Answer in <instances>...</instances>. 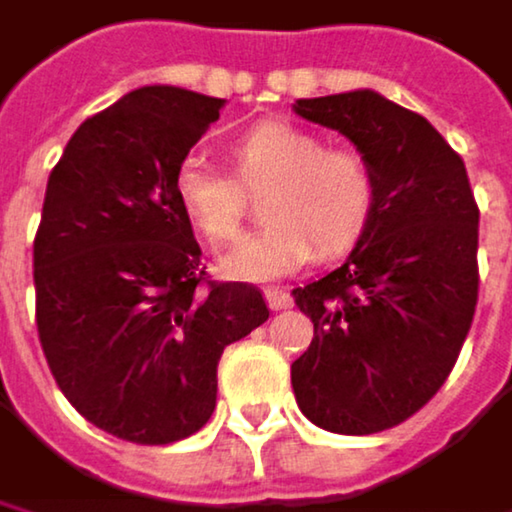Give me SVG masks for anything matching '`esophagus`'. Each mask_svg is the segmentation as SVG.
Returning <instances> with one entry per match:
<instances>
[{
  "instance_id": "esophagus-1",
  "label": "esophagus",
  "mask_w": 512,
  "mask_h": 512,
  "mask_svg": "<svg viewBox=\"0 0 512 512\" xmlns=\"http://www.w3.org/2000/svg\"><path fill=\"white\" fill-rule=\"evenodd\" d=\"M267 306L273 309V312H285V309H291L294 306V300H291V294L288 291H279V288H267Z\"/></svg>"
}]
</instances>
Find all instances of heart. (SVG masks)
<instances>
[{
	"instance_id": "1",
	"label": "heart",
	"mask_w": 512,
	"mask_h": 512,
	"mask_svg": "<svg viewBox=\"0 0 512 512\" xmlns=\"http://www.w3.org/2000/svg\"><path fill=\"white\" fill-rule=\"evenodd\" d=\"M239 179L200 155L179 161L173 194L182 215L212 242L239 233L245 191L270 185L264 194L261 230L248 233L218 261L230 282H276L321 254L348 251L366 230L375 209V173L363 152L327 146L315 131L267 119L242 131L233 143Z\"/></svg>"
}]
</instances>
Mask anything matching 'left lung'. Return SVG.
Returning a JSON list of instances; mask_svg holds the SVG:
<instances>
[{"label":"left lung","instance_id":"1","mask_svg":"<svg viewBox=\"0 0 512 512\" xmlns=\"http://www.w3.org/2000/svg\"><path fill=\"white\" fill-rule=\"evenodd\" d=\"M294 113L345 134L375 173V209L345 264L291 291L315 324L291 366L294 396L327 432H384L456 366L477 309L480 212L465 161L381 92L297 98Z\"/></svg>","mask_w":512,"mask_h":512}]
</instances>
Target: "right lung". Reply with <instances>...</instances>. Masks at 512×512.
I'll return each instance as SVG.
<instances>
[{
    "label": "right lung",
    "instance_id": "obj_1",
    "mask_svg": "<svg viewBox=\"0 0 512 512\" xmlns=\"http://www.w3.org/2000/svg\"><path fill=\"white\" fill-rule=\"evenodd\" d=\"M224 98L140 86L86 119L47 179L35 321L65 399L131 444H173L215 411L218 360L270 318L258 288H197L173 173Z\"/></svg>",
    "mask_w": 512,
    "mask_h": 512
}]
</instances>
